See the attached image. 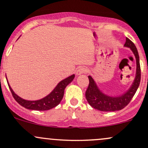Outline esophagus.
<instances>
[{"label":"esophagus","mask_w":148,"mask_h":148,"mask_svg":"<svg viewBox=\"0 0 148 148\" xmlns=\"http://www.w3.org/2000/svg\"><path fill=\"white\" fill-rule=\"evenodd\" d=\"M87 72H88L87 68L84 67V66H81V67H79V69H77V75H80V74H85V73H87Z\"/></svg>","instance_id":"esophagus-1"}]
</instances>
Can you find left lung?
I'll use <instances>...</instances> for the list:
<instances>
[{
  "instance_id": "left-lung-1",
  "label": "left lung",
  "mask_w": 148,
  "mask_h": 148,
  "mask_svg": "<svg viewBox=\"0 0 148 148\" xmlns=\"http://www.w3.org/2000/svg\"><path fill=\"white\" fill-rule=\"evenodd\" d=\"M124 46L132 50L136 59V78L127 92L118 97L108 96L99 90L93 79L88 76L89 84L86 91V98L90 106L100 111L114 112L122 110L131 102L139 86L140 82V66L137 48L134 43L128 38H126Z\"/></svg>"
}]
</instances>
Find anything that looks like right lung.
Listing matches in <instances>:
<instances>
[{"instance_id":"add662e5","label":"right lung","mask_w":148,"mask_h":148,"mask_svg":"<svg viewBox=\"0 0 148 148\" xmlns=\"http://www.w3.org/2000/svg\"><path fill=\"white\" fill-rule=\"evenodd\" d=\"M75 76L74 74L70 76V77L66 78L64 80L61 81L59 84L57 85L49 95H47L45 98L40 99L38 100H34V101H31V100H26L21 98L18 95L14 93L12 89L11 88L10 86L8 84L10 90L12 95L14 98V100L18 103L19 105H22L24 108L32 110H38V111H45L48 110L50 109L55 108L57 105H59L61 102L62 99L64 96V89L66 86L72 82L73 79ZM8 81V80H7Z\"/></svg>"}]
</instances>
